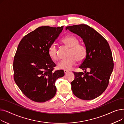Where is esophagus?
I'll return each mask as SVG.
<instances>
[{
  "label": "esophagus",
  "instance_id": "34e87169",
  "mask_svg": "<svg viewBox=\"0 0 124 124\" xmlns=\"http://www.w3.org/2000/svg\"><path fill=\"white\" fill-rule=\"evenodd\" d=\"M64 72L65 74H66L67 73H68L69 72V71L67 70H64Z\"/></svg>",
  "mask_w": 124,
  "mask_h": 124
}]
</instances>
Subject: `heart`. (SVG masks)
<instances>
[{"label":"heart","instance_id":"obj_1","mask_svg":"<svg viewBox=\"0 0 124 124\" xmlns=\"http://www.w3.org/2000/svg\"><path fill=\"white\" fill-rule=\"evenodd\" d=\"M61 42L70 48V49L68 54L69 57L59 62L57 67L60 69L70 70L75 65L77 60L80 62L84 60L87 54L86 48L84 45L79 43L78 38L73 35L65 37L62 39ZM48 54L53 61L58 60V51L55 44H52L49 47Z\"/></svg>","mask_w":124,"mask_h":124}]
</instances>
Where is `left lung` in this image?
Wrapping results in <instances>:
<instances>
[{
  "label": "left lung",
  "mask_w": 124,
  "mask_h": 124,
  "mask_svg": "<svg viewBox=\"0 0 124 124\" xmlns=\"http://www.w3.org/2000/svg\"><path fill=\"white\" fill-rule=\"evenodd\" d=\"M79 36L87 50L85 58L79 67L84 72H73L71 82L73 94L83 100H93L107 89L114 68L112 53L107 41L98 32L86 24L69 26L66 30ZM87 69L90 71L86 72Z\"/></svg>",
  "instance_id": "8db88e82"
}]
</instances>
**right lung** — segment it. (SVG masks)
I'll list each match as a JSON object with an SVG mask.
<instances>
[{
  "label": "right lung",
  "instance_id": "obj_1",
  "mask_svg": "<svg viewBox=\"0 0 124 124\" xmlns=\"http://www.w3.org/2000/svg\"><path fill=\"white\" fill-rule=\"evenodd\" d=\"M63 27H39L19 42L14 57V78L22 92L31 100L43 102L56 93V80L64 75L62 70L53 72L56 64L48 49L58 38Z\"/></svg>",
  "mask_w": 124,
  "mask_h": 124
}]
</instances>
